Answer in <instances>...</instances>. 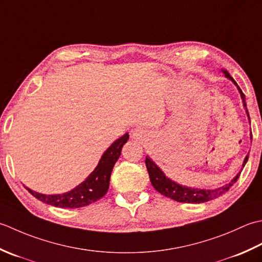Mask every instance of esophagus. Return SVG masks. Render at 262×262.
<instances>
[{"mask_svg": "<svg viewBox=\"0 0 262 262\" xmlns=\"http://www.w3.org/2000/svg\"><path fill=\"white\" fill-rule=\"evenodd\" d=\"M132 136H133V138H139V137H140V132H139V130H136V131H133V133H132Z\"/></svg>", "mask_w": 262, "mask_h": 262, "instance_id": "1", "label": "esophagus"}]
</instances>
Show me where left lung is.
Masks as SVG:
<instances>
[{"mask_svg": "<svg viewBox=\"0 0 262 262\" xmlns=\"http://www.w3.org/2000/svg\"><path fill=\"white\" fill-rule=\"evenodd\" d=\"M223 72L225 73V76L228 79H231L232 81L237 86L236 81L231 77V74H229L226 70H223ZM237 88H238L239 94H241L244 107H245V110H247V113H248L247 105H245V95L242 93L241 88H239L238 86H237ZM248 158H249V155L244 159L243 167L245 166V164H247ZM146 166H147L149 178H150V182H151L154 188L156 189V191H158L159 193H162L165 196H168V198L173 199L175 201L188 202V204H201V202L209 201V200H212L215 198H218V196L223 195L225 192H227L229 190V188H231L234 183L236 182L239 174H241V172H239L235 176V178L232 180V182H229L225 186H222V188H218L216 190H199V189L186 188V186H182V185L173 182L172 180H169L168 178L165 176V174L162 172L161 168H159L157 165L155 164L148 156L146 157Z\"/></svg>", "mask_w": 262, "mask_h": 262, "instance_id": "1", "label": "left lung"}]
</instances>
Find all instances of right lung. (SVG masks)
<instances>
[{"label":"right lung","mask_w":262,"mask_h":262,"mask_svg":"<svg viewBox=\"0 0 262 262\" xmlns=\"http://www.w3.org/2000/svg\"><path fill=\"white\" fill-rule=\"evenodd\" d=\"M127 139H129V133H125L123 137L117 139L101 156L94 172L76 189L63 194L49 195L38 193V192H35L28 188L27 190L38 200L58 208H80L93 204V202L103 198L107 192L112 169L119 159L122 147L127 141Z\"/></svg>","instance_id":"add662e5"}]
</instances>
